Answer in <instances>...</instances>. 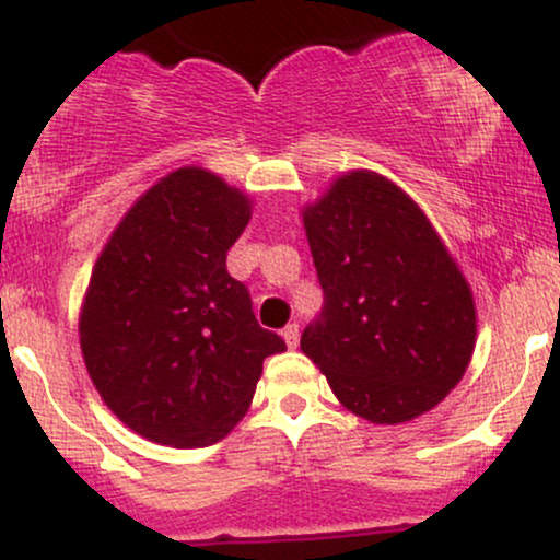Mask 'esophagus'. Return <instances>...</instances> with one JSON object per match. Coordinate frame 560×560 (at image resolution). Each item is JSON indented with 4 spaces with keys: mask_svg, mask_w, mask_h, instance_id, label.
<instances>
[{
    "mask_svg": "<svg viewBox=\"0 0 560 560\" xmlns=\"http://www.w3.org/2000/svg\"><path fill=\"white\" fill-rule=\"evenodd\" d=\"M281 337L287 339L289 347H298V342H300V324H287L284 331H281Z\"/></svg>",
    "mask_w": 560,
    "mask_h": 560,
    "instance_id": "1",
    "label": "esophagus"
}]
</instances>
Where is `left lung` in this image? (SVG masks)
Listing matches in <instances>:
<instances>
[{
	"mask_svg": "<svg viewBox=\"0 0 560 560\" xmlns=\"http://www.w3.org/2000/svg\"><path fill=\"white\" fill-rule=\"evenodd\" d=\"M324 307L300 347L347 410L402 423L466 374L477 307L419 205L369 171L342 176L302 213Z\"/></svg>",
	"mask_w": 560,
	"mask_h": 560,
	"instance_id": "8db88e82",
	"label": "left lung"
}]
</instances>
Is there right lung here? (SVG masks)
<instances>
[{"label":"right lung","instance_id":"obj_1","mask_svg":"<svg viewBox=\"0 0 560 560\" xmlns=\"http://www.w3.org/2000/svg\"><path fill=\"white\" fill-rule=\"evenodd\" d=\"M247 221L242 191L178 168L137 199L96 260L83 361L107 408L147 440L213 445L247 413L262 361L287 350L226 271Z\"/></svg>","mask_w":560,"mask_h":560}]
</instances>
